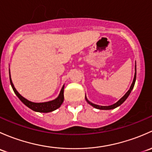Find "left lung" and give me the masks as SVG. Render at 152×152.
I'll return each instance as SVG.
<instances>
[{
    "instance_id": "obj_1",
    "label": "left lung",
    "mask_w": 152,
    "mask_h": 152,
    "mask_svg": "<svg viewBox=\"0 0 152 152\" xmlns=\"http://www.w3.org/2000/svg\"><path fill=\"white\" fill-rule=\"evenodd\" d=\"M134 69H135V72H134V79H133V82H132V85H131L130 88H129V91H128L127 92H126V94H124V96H123V97H121V99L118 100V102H117L116 103H115V104H112V105H109V106H101V105H98V104H94V103L91 102L90 101H88V99L86 98V96H85V98H86V102L88 103L89 104H91V106H93L94 107H95V108L96 109H99V110H111V109H114L115 108V107H118L119 105H121V104L124 102L125 101L126 99H127V97L129 96V94L131 93V91H132V90L134 88V83H135V80H136V63H135V68H134Z\"/></svg>"
}]
</instances>
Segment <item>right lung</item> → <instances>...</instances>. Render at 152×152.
<instances>
[{
    "label": "right lung",
    "instance_id": "right-lung-1",
    "mask_svg": "<svg viewBox=\"0 0 152 152\" xmlns=\"http://www.w3.org/2000/svg\"><path fill=\"white\" fill-rule=\"evenodd\" d=\"M9 79H10V83L11 86H12V88H13L14 92L15 93V94L18 96V97L21 100L23 104H26L28 107H29L31 110L37 111V112L39 113H49L52 112V111L56 110L58 107H61V104L63 103L64 99V86H63L61 90L60 94H59L58 96L56 99L54 100H52V101L46 102H33L29 101V100L26 99V98L23 97V96L20 94L18 93V91L16 90L15 86H14V84L12 83V79H11V75H10V70H9Z\"/></svg>",
    "mask_w": 152,
    "mask_h": 152
}]
</instances>
